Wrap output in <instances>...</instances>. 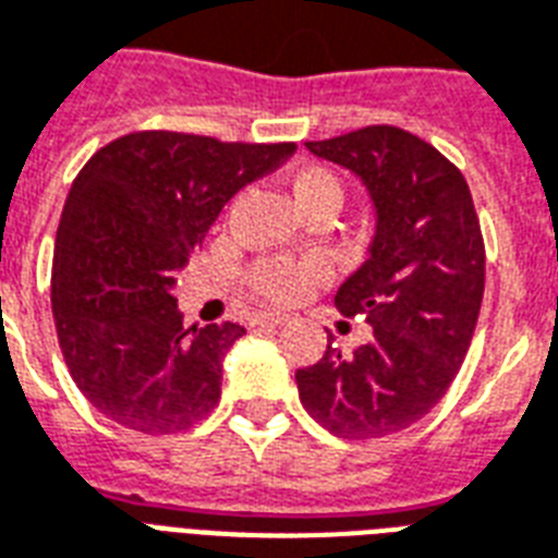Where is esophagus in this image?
Returning a JSON list of instances; mask_svg holds the SVG:
<instances>
[{
  "label": "esophagus",
  "instance_id": "1",
  "mask_svg": "<svg viewBox=\"0 0 558 558\" xmlns=\"http://www.w3.org/2000/svg\"><path fill=\"white\" fill-rule=\"evenodd\" d=\"M284 314H276V311H262L253 317V326H282L284 323Z\"/></svg>",
  "mask_w": 558,
  "mask_h": 558
}]
</instances>
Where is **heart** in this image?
Wrapping results in <instances>:
<instances>
[{
  "mask_svg": "<svg viewBox=\"0 0 558 558\" xmlns=\"http://www.w3.org/2000/svg\"><path fill=\"white\" fill-rule=\"evenodd\" d=\"M293 197L302 209L314 203L343 201V185L326 168H305L293 177ZM328 274L326 262L319 258H291V256H265L250 267V284L270 302H291L305 293L314 282Z\"/></svg>",
  "mask_w": 558,
  "mask_h": 558,
  "instance_id": "obj_1",
  "label": "heart"
}]
</instances>
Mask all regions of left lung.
Instances as JSON below:
<instances>
[{
    "label": "left lung",
    "instance_id": "1",
    "mask_svg": "<svg viewBox=\"0 0 558 558\" xmlns=\"http://www.w3.org/2000/svg\"><path fill=\"white\" fill-rule=\"evenodd\" d=\"M361 177L375 206L369 258L340 284L343 317L373 338L343 355L331 343L296 369L302 408L343 439H378L430 413L463 366L486 282V250L460 168L413 133L373 124L305 142Z\"/></svg>",
    "mask_w": 558,
    "mask_h": 558
}]
</instances>
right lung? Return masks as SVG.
<instances>
[{
  "label": "right lung",
  "mask_w": 558,
  "mask_h": 558,
  "mask_svg": "<svg viewBox=\"0 0 558 558\" xmlns=\"http://www.w3.org/2000/svg\"><path fill=\"white\" fill-rule=\"evenodd\" d=\"M174 131L128 133L95 150L60 215L51 311L86 401L140 434H177L220 399L239 323L183 328L177 276L232 194L291 157Z\"/></svg>",
  "instance_id": "add662e5"
}]
</instances>
